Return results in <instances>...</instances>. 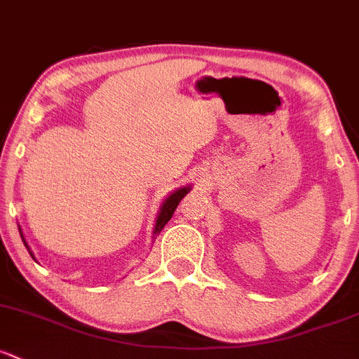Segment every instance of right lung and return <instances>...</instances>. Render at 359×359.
I'll use <instances>...</instances> for the list:
<instances>
[{
    "label": "right lung",
    "mask_w": 359,
    "mask_h": 359,
    "mask_svg": "<svg viewBox=\"0 0 359 359\" xmlns=\"http://www.w3.org/2000/svg\"><path fill=\"white\" fill-rule=\"evenodd\" d=\"M187 192H189V187H182V189H179L177 192H173V194L170 196L167 201L163 203V208H161L160 215H158L156 227H154V233L160 232V230L165 227V224H167L170 218H172L173 211H175L177 205H179V203H180V199H182L184 196L187 194ZM20 236H22V233H20ZM24 244H25V241H24ZM30 255H32V252H30Z\"/></svg>",
    "instance_id": "obj_1"
}]
</instances>
